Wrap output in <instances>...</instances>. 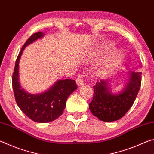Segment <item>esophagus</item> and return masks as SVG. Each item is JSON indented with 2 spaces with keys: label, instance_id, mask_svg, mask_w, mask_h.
<instances>
[{
  "label": "esophagus",
  "instance_id": "34e87169",
  "mask_svg": "<svg viewBox=\"0 0 154 154\" xmlns=\"http://www.w3.org/2000/svg\"><path fill=\"white\" fill-rule=\"evenodd\" d=\"M76 83L78 86H82L83 85V75H79L76 79Z\"/></svg>",
  "mask_w": 154,
  "mask_h": 154
}]
</instances>
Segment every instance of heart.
<instances>
[{"label": "heart", "mask_w": 154, "mask_h": 154, "mask_svg": "<svg viewBox=\"0 0 154 154\" xmlns=\"http://www.w3.org/2000/svg\"><path fill=\"white\" fill-rule=\"evenodd\" d=\"M112 48L111 43H106L103 47V51H106ZM124 56L120 50L115 51L101 65L100 73L103 75H110L116 71L123 61Z\"/></svg>", "instance_id": "obj_1"}]
</instances>
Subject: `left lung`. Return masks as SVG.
Masks as SVG:
<instances>
[{
	"label": "left lung",
	"mask_w": 154,
	"mask_h": 154,
	"mask_svg": "<svg viewBox=\"0 0 154 154\" xmlns=\"http://www.w3.org/2000/svg\"><path fill=\"white\" fill-rule=\"evenodd\" d=\"M141 85V72L130 71L129 79L121 92L113 94L108 80H100L94 86L93 100L89 109L101 121L109 122L122 118L133 105Z\"/></svg>",
	"instance_id": "obj_1"
}]
</instances>
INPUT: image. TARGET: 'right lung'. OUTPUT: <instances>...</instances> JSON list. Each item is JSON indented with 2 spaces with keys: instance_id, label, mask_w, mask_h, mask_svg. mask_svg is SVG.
<instances>
[{
  "instance_id": "1",
  "label": "right lung",
  "mask_w": 154,
  "mask_h": 154,
  "mask_svg": "<svg viewBox=\"0 0 154 154\" xmlns=\"http://www.w3.org/2000/svg\"><path fill=\"white\" fill-rule=\"evenodd\" d=\"M43 32L30 36L23 45L15 62L12 77V85L17 105L26 116L38 123H48L60 116L66 106L69 96L77 88L75 80H58L45 92L30 94L21 87L19 82V62L24 48L34 41L42 38Z\"/></svg>"
}]
</instances>
